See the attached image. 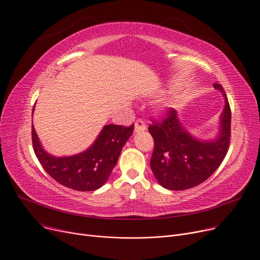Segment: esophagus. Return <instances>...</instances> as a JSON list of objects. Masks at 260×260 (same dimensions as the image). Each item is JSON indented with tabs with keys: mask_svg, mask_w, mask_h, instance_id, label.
I'll use <instances>...</instances> for the list:
<instances>
[{
	"mask_svg": "<svg viewBox=\"0 0 260 260\" xmlns=\"http://www.w3.org/2000/svg\"><path fill=\"white\" fill-rule=\"evenodd\" d=\"M146 129V125L143 120L138 119L137 121L135 122V132L136 133H139V132H143Z\"/></svg>",
	"mask_w": 260,
	"mask_h": 260,
	"instance_id": "esophagus-1",
	"label": "esophagus"
}]
</instances>
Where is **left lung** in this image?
Segmentation results:
<instances>
[{"mask_svg": "<svg viewBox=\"0 0 260 260\" xmlns=\"http://www.w3.org/2000/svg\"><path fill=\"white\" fill-rule=\"evenodd\" d=\"M225 100L220 132L212 141H199L181 125L177 112L170 108L161 121L152 120L148 132L155 142L151 169L160 185L172 190L194 187L206 181L223 161L231 140V108L220 84H214Z\"/></svg>", "mask_w": 260, "mask_h": 260, "instance_id": "obj_1", "label": "left lung"}]
</instances>
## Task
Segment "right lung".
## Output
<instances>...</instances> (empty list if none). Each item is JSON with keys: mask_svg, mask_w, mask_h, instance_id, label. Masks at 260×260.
<instances>
[{"mask_svg": "<svg viewBox=\"0 0 260 260\" xmlns=\"http://www.w3.org/2000/svg\"><path fill=\"white\" fill-rule=\"evenodd\" d=\"M35 107V106H34ZM134 124H108L85 152L71 157H53L40 143L32 125L35 154L47 174L60 184L80 192L100 188L108 179L119 159L122 147L133 135Z\"/></svg>", "mask_w": 260, "mask_h": 260, "instance_id": "add662e5", "label": "right lung"}]
</instances>
